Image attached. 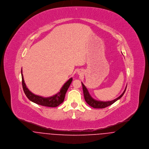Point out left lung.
Listing matches in <instances>:
<instances>
[{
    "instance_id": "1",
    "label": "left lung",
    "mask_w": 149,
    "mask_h": 149,
    "mask_svg": "<svg viewBox=\"0 0 149 149\" xmlns=\"http://www.w3.org/2000/svg\"><path fill=\"white\" fill-rule=\"evenodd\" d=\"M81 84L83 85V93H84V96L85 102H86V103L88 104H89L90 106L92 107H93L94 108H104L107 107L112 104L113 103H114L118 100L120 99L123 96V95H124V93L126 90V88H127V86H126V88H125V91H123V92L122 93V94L120 96H119L118 97H117L116 99H115L113 100H111V101L102 102V101L96 100L94 99L93 98H92V96L90 95L87 88L85 87V85L83 84V83H81Z\"/></svg>"
}]
</instances>
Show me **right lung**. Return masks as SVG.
I'll return each mask as SVG.
<instances>
[{
    "label": "right lung",
    "mask_w": 149,
    "mask_h": 149,
    "mask_svg": "<svg viewBox=\"0 0 149 149\" xmlns=\"http://www.w3.org/2000/svg\"><path fill=\"white\" fill-rule=\"evenodd\" d=\"M22 83L23 91L27 96V97L31 102L43 106L49 107H56L58 106L64 102L65 96L67 90L72 81V78H70L68 80L63 86L60 91L57 94L53 96L49 97H43L40 96H38L33 93L29 90L24 83L23 76L22 74V70L21 69Z\"/></svg>",
    "instance_id": "obj_1"
}]
</instances>
